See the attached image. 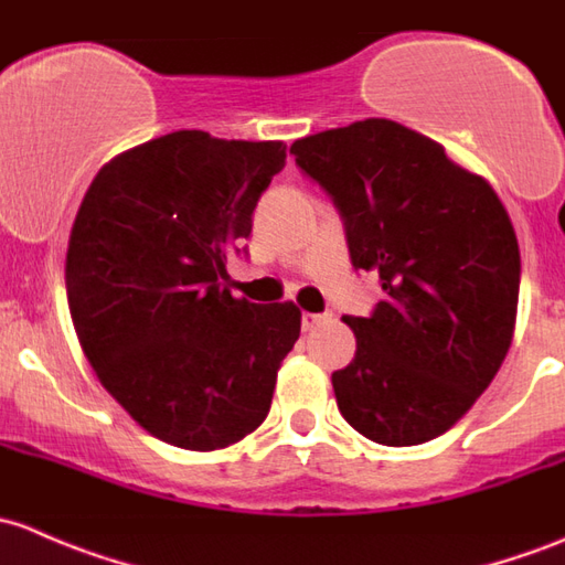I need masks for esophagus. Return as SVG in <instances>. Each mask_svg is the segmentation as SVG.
<instances>
[{
    "label": "esophagus",
    "mask_w": 565,
    "mask_h": 565,
    "mask_svg": "<svg viewBox=\"0 0 565 565\" xmlns=\"http://www.w3.org/2000/svg\"><path fill=\"white\" fill-rule=\"evenodd\" d=\"M323 321H326V316H321V312H305V316H301V329L312 331V329H318Z\"/></svg>",
    "instance_id": "1"
}]
</instances>
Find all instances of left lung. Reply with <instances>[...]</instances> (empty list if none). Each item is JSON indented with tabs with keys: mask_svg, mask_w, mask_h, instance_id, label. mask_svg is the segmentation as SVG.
I'll return each instance as SVG.
<instances>
[{
	"mask_svg": "<svg viewBox=\"0 0 565 565\" xmlns=\"http://www.w3.org/2000/svg\"><path fill=\"white\" fill-rule=\"evenodd\" d=\"M290 152L334 198L353 266L386 290L370 318H342L356 356L331 375L337 408L375 444H427L473 408L514 340L509 212L484 177L392 119L316 132Z\"/></svg>",
	"mask_w": 565,
	"mask_h": 565,
	"instance_id": "8db88e82",
	"label": "left lung"
}]
</instances>
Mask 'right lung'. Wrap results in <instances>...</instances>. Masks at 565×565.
I'll return each mask as SVG.
<instances>
[{
	"label": "right lung",
	"mask_w": 565,
	"mask_h": 565,
	"mask_svg": "<svg viewBox=\"0 0 565 565\" xmlns=\"http://www.w3.org/2000/svg\"><path fill=\"white\" fill-rule=\"evenodd\" d=\"M282 166V141L168 132L108 160L75 214L65 280L84 356L179 449H225L258 429L299 340L294 301L253 305L223 285Z\"/></svg>",
	"instance_id": "obj_1"
}]
</instances>
